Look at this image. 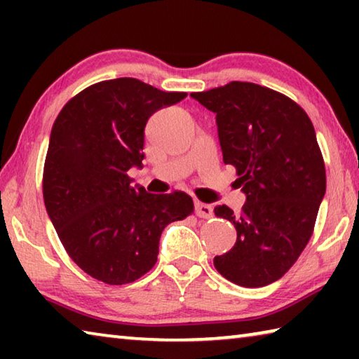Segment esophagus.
Instances as JSON below:
<instances>
[{
    "mask_svg": "<svg viewBox=\"0 0 359 359\" xmlns=\"http://www.w3.org/2000/svg\"><path fill=\"white\" fill-rule=\"evenodd\" d=\"M196 203H198V212L203 215H209L210 214V204L208 201V198L204 194H198L196 196Z\"/></svg>",
    "mask_w": 359,
    "mask_h": 359,
    "instance_id": "obj_1",
    "label": "esophagus"
}]
</instances>
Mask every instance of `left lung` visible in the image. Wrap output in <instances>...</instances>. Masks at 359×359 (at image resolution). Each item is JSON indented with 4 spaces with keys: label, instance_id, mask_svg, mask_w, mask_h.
Masks as SVG:
<instances>
[{
    "label": "left lung",
    "instance_id": "obj_1",
    "mask_svg": "<svg viewBox=\"0 0 359 359\" xmlns=\"http://www.w3.org/2000/svg\"><path fill=\"white\" fill-rule=\"evenodd\" d=\"M177 101L137 79H112L71 98L52 126L42 175L47 214L69 258L96 280L125 285L147 274L163 229L193 212L187 193L144 188L128 174L142 168L150 115Z\"/></svg>",
    "mask_w": 359,
    "mask_h": 359
}]
</instances>
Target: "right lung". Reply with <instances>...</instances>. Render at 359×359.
I'll return each instance as SVG.
<instances>
[{
    "mask_svg": "<svg viewBox=\"0 0 359 359\" xmlns=\"http://www.w3.org/2000/svg\"><path fill=\"white\" fill-rule=\"evenodd\" d=\"M199 102L217 114L223 161L234 166L233 187L245 196L238 215L224 212L238 239L214 266L241 287H266L299 258L325 196L313 125L288 96L252 82L212 88Z\"/></svg>",
    "mask_w": 359,
    "mask_h": 359,
    "instance_id": "1",
    "label": "right lung"
}]
</instances>
